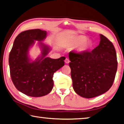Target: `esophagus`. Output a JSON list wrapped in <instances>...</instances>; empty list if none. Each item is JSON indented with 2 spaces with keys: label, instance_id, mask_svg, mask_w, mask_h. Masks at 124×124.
<instances>
[{
  "label": "esophagus",
  "instance_id": "esophagus-1",
  "mask_svg": "<svg viewBox=\"0 0 124 124\" xmlns=\"http://www.w3.org/2000/svg\"><path fill=\"white\" fill-rule=\"evenodd\" d=\"M64 62H65V63H66L68 64L70 62V61H69V60L68 59V58H66V60H65V61H64Z\"/></svg>",
  "mask_w": 124,
  "mask_h": 124
}]
</instances>
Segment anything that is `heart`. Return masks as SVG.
I'll list each match as a JSON object with an SVG mask.
<instances>
[{
    "label": "heart",
    "instance_id": "heart-1",
    "mask_svg": "<svg viewBox=\"0 0 124 124\" xmlns=\"http://www.w3.org/2000/svg\"><path fill=\"white\" fill-rule=\"evenodd\" d=\"M86 40L87 38L85 36H78L74 37L72 39L71 44L75 45V46L80 45L78 48V51L79 52H83V51L88 49L89 46V44L88 43H84Z\"/></svg>",
    "mask_w": 124,
    "mask_h": 124
}]
</instances>
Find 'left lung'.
<instances>
[{
    "instance_id": "1",
    "label": "left lung",
    "mask_w": 124,
    "mask_h": 124,
    "mask_svg": "<svg viewBox=\"0 0 124 124\" xmlns=\"http://www.w3.org/2000/svg\"><path fill=\"white\" fill-rule=\"evenodd\" d=\"M99 45L91 51L69 53L74 90L85 98H92L108 91L116 73V49L112 43L100 34Z\"/></svg>"
}]
</instances>
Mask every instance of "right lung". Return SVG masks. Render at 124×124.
I'll use <instances>...</instances> for the list:
<instances>
[{"label": "right lung", "mask_w": 124, "mask_h": 124, "mask_svg": "<svg viewBox=\"0 0 124 124\" xmlns=\"http://www.w3.org/2000/svg\"><path fill=\"white\" fill-rule=\"evenodd\" d=\"M46 31L32 29L20 33L15 39L9 54L10 75L16 88L25 95L40 97L49 94L54 86L55 72L64 65L65 57L53 59L46 57L50 51L48 46L40 42L41 56L30 62L29 49L34 40L46 39Z\"/></svg>", "instance_id": "right-lung-1"}]
</instances>
